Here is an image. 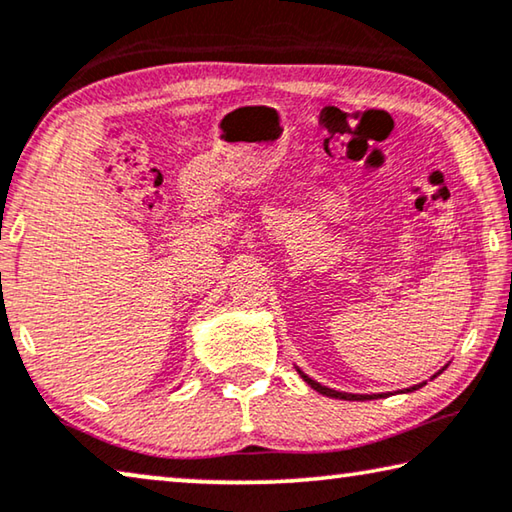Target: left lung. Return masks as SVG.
Returning a JSON list of instances; mask_svg holds the SVG:
<instances>
[{
	"label": "left lung",
	"instance_id": "1",
	"mask_svg": "<svg viewBox=\"0 0 512 512\" xmlns=\"http://www.w3.org/2000/svg\"><path fill=\"white\" fill-rule=\"evenodd\" d=\"M300 376L305 378V383L307 385H312L316 392L319 394H326V396H332V399H344V401H369V399H378V396H385V394H367V396H362V394H342V392H335V389H330V387H323V385H319V383H314L312 378H307L303 371H298ZM417 387H421V385H417ZM417 387H410L408 392H412V389H417Z\"/></svg>",
	"mask_w": 512,
	"mask_h": 512
}]
</instances>
